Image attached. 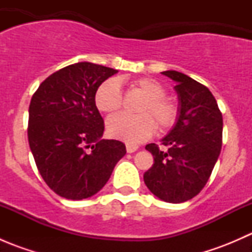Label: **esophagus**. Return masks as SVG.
Listing matches in <instances>:
<instances>
[{"label":"esophagus","instance_id":"obj_1","mask_svg":"<svg viewBox=\"0 0 252 252\" xmlns=\"http://www.w3.org/2000/svg\"><path fill=\"white\" fill-rule=\"evenodd\" d=\"M138 149H139V147L136 146V145L126 144V152H129V154H133V152H135Z\"/></svg>","mask_w":252,"mask_h":252}]
</instances>
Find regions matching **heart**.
I'll return each instance as SVG.
<instances>
[{"label":"heart","mask_w":252,"mask_h":252,"mask_svg":"<svg viewBox=\"0 0 252 252\" xmlns=\"http://www.w3.org/2000/svg\"><path fill=\"white\" fill-rule=\"evenodd\" d=\"M133 88L145 98L139 107L140 116L118 114L108 118L106 123L108 135L129 142L138 144L156 131H167L177 123L179 108L171 98H166V89L161 83L151 78H140L133 83ZM123 103L121 85L114 78L103 81L95 93V105L103 113L119 111Z\"/></svg>","instance_id":"obj_1"}]
</instances>
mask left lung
Wrapping results in <instances>:
<instances>
[{
	"label": "left lung",
	"mask_w": 252,
	"mask_h": 252,
	"mask_svg": "<svg viewBox=\"0 0 252 252\" xmlns=\"http://www.w3.org/2000/svg\"><path fill=\"white\" fill-rule=\"evenodd\" d=\"M162 74L175 83L178 121L162 138L161 151L156 144L145 149L155 163L144 174L150 191L159 200L180 204L196 196L206 185L222 149L223 118L212 93L192 78L166 70Z\"/></svg>",
	"instance_id": "1"
}]
</instances>
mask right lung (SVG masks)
Masks as SVG:
<instances>
[{
    "label": "right lung",
    "mask_w": 252,
    "mask_h": 252,
    "mask_svg": "<svg viewBox=\"0 0 252 252\" xmlns=\"http://www.w3.org/2000/svg\"><path fill=\"white\" fill-rule=\"evenodd\" d=\"M116 73L78 62L51 74L32 95L30 150L41 177L60 196L83 200L95 195L126 155L123 142L102 139L105 126L95 105L97 88Z\"/></svg>",
    "instance_id": "right-lung-1"
}]
</instances>
